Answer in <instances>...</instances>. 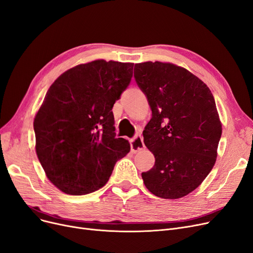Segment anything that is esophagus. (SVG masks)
Wrapping results in <instances>:
<instances>
[{
	"label": "esophagus",
	"mask_w": 253,
	"mask_h": 253,
	"mask_svg": "<svg viewBox=\"0 0 253 253\" xmlns=\"http://www.w3.org/2000/svg\"><path fill=\"white\" fill-rule=\"evenodd\" d=\"M144 148H145V144H144V140H142V137L139 134L135 135L134 138L131 140V151L133 153H136Z\"/></svg>",
	"instance_id": "esophagus-1"
}]
</instances>
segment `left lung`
Returning a JSON list of instances; mask_svg holds the SVG:
<instances>
[{
  "mask_svg": "<svg viewBox=\"0 0 253 253\" xmlns=\"http://www.w3.org/2000/svg\"><path fill=\"white\" fill-rule=\"evenodd\" d=\"M134 79L152 111L142 134L155 157L141 178L154 195L180 199L215 164L222 127L214 97L203 81L170 63L135 64Z\"/></svg>",
  "mask_w": 253,
  "mask_h": 253,
  "instance_id": "8db88e82",
  "label": "left lung"
}]
</instances>
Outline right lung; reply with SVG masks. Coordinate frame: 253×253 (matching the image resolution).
Wrapping results in <instances>:
<instances>
[{
  "label": "right lung",
  "instance_id": "1",
  "mask_svg": "<svg viewBox=\"0 0 253 253\" xmlns=\"http://www.w3.org/2000/svg\"><path fill=\"white\" fill-rule=\"evenodd\" d=\"M133 63L96 60L64 72L34 119L36 153L48 180L64 193L103 187L130 151L116 137L113 106L129 85Z\"/></svg>",
  "mask_w": 253,
  "mask_h": 253
}]
</instances>
